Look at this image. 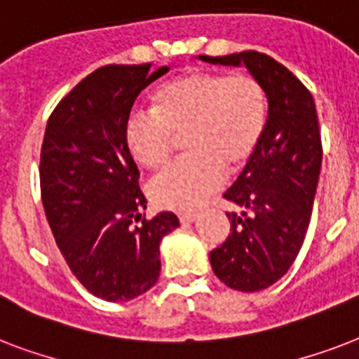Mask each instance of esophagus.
Wrapping results in <instances>:
<instances>
[{"label": "esophagus", "mask_w": 359, "mask_h": 359, "mask_svg": "<svg viewBox=\"0 0 359 359\" xmlns=\"http://www.w3.org/2000/svg\"><path fill=\"white\" fill-rule=\"evenodd\" d=\"M179 219H180V224H194V222L197 219V214H194V212L180 214Z\"/></svg>", "instance_id": "1"}]
</instances>
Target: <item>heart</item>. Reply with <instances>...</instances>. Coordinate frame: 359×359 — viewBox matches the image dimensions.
<instances>
[{
	"label": "heart",
	"instance_id": "1",
	"mask_svg": "<svg viewBox=\"0 0 359 359\" xmlns=\"http://www.w3.org/2000/svg\"><path fill=\"white\" fill-rule=\"evenodd\" d=\"M266 126V97L250 74L188 72L165 81L152 95V109H134L123 126L126 151L141 168L168 160L175 135L184 134L188 156L151 180L158 207L196 210L218 191L229 171L244 168Z\"/></svg>",
	"mask_w": 359,
	"mask_h": 359
}]
</instances>
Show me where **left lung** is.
Returning a JSON list of instances; mask_svg holds the SVG:
<instances>
[{"mask_svg":"<svg viewBox=\"0 0 359 359\" xmlns=\"http://www.w3.org/2000/svg\"><path fill=\"white\" fill-rule=\"evenodd\" d=\"M199 59L244 65L268 100L261 143L224 196L240 212H227L231 235L210 251L214 273L227 287L255 292L283 278L306 238L323 163L317 108L306 86L266 53Z\"/></svg>","mask_w":359,"mask_h":359,"instance_id":"left-lung-1","label":"left lung"}]
</instances>
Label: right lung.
I'll use <instances>...</instances> for the list:
<instances>
[{"label":"right lung","instance_id":"obj_1","mask_svg":"<svg viewBox=\"0 0 359 359\" xmlns=\"http://www.w3.org/2000/svg\"><path fill=\"white\" fill-rule=\"evenodd\" d=\"M169 67L108 65L83 78L53 109L41 151V194L55 244L91 294L128 302L160 276V242L173 212L141 218L147 199L123 126L143 89ZM134 221H141L134 226Z\"/></svg>","mask_w":359,"mask_h":359}]
</instances>
